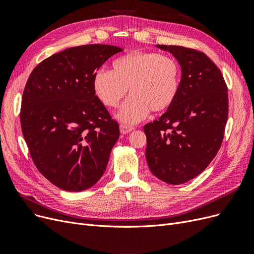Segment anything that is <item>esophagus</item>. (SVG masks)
<instances>
[{
  "instance_id": "esophagus-1",
  "label": "esophagus",
  "mask_w": 254,
  "mask_h": 254,
  "mask_svg": "<svg viewBox=\"0 0 254 254\" xmlns=\"http://www.w3.org/2000/svg\"><path fill=\"white\" fill-rule=\"evenodd\" d=\"M120 130H121V133L123 134H127L129 132H131L133 130V127L131 126H127V125H121L120 126Z\"/></svg>"
}]
</instances>
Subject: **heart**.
I'll use <instances>...</instances> for the list:
<instances>
[{
  "label": "heart",
  "mask_w": 254,
  "mask_h": 254,
  "mask_svg": "<svg viewBox=\"0 0 254 254\" xmlns=\"http://www.w3.org/2000/svg\"><path fill=\"white\" fill-rule=\"evenodd\" d=\"M130 88V96L118 113L125 125H134L150 110L162 112L174 104L180 88L177 61L153 52L135 51L115 59L112 71L99 68L93 76L95 95L107 108H117Z\"/></svg>",
  "instance_id": "obj_1"
}]
</instances>
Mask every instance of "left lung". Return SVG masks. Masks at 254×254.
I'll list each match as a JSON object with an SVG mask.
<instances>
[{
  "instance_id": "8db88e82",
  "label": "left lung",
  "mask_w": 254,
  "mask_h": 254,
  "mask_svg": "<svg viewBox=\"0 0 254 254\" xmlns=\"http://www.w3.org/2000/svg\"><path fill=\"white\" fill-rule=\"evenodd\" d=\"M181 66L178 95L159 120L144 126L150 172L170 184L201 174L218 152L228 120V88L204 53L179 45H157Z\"/></svg>"
}]
</instances>
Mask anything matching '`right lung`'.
Masks as SVG:
<instances>
[{
    "label": "right lung",
    "instance_id": "obj_1",
    "mask_svg": "<svg viewBox=\"0 0 254 254\" xmlns=\"http://www.w3.org/2000/svg\"><path fill=\"white\" fill-rule=\"evenodd\" d=\"M122 51L108 44L66 49L44 59L27 79L22 133L38 171L61 190H87L106 171L120 128L95 95L93 76Z\"/></svg>",
    "mask_w": 254,
    "mask_h": 254
}]
</instances>
